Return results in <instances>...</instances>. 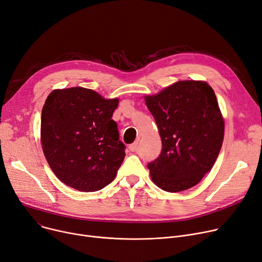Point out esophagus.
Instances as JSON below:
<instances>
[{
  "mask_svg": "<svg viewBox=\"0 0 262 262\" xmlns=\"http://www.w3.org/2000/svg\"><path fill=\"white\" fill-rule=\"evenodd\" d=\"M137 146H138V142H135V143H133V144H131V145L129 146V150L132 151V152H134V151H136Z\"/></svg>",
  "mask_w": 262,
  "mask_h": 262,
  "instance_id": "34e87169",
  "label": "esophagus"
}]
</instances>
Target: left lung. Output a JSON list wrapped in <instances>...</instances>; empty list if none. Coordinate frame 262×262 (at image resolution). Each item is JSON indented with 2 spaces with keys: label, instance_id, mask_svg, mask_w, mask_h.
<instances>
[{
  "label": "left lung",
  "instance_id": "left-lung-1",
  "mask_svg": "<svg viewBox=\"0 0 262 262\" xmlns=\"http://www.w3.org/2000/svg\"><path fill=\"white\" fill-rule=\"evenodd\" d=\"M145 99L163 144L159 158L147 165L152 181L168 192L193 187L210 171L223 143L213 90L203 81H179Z\"/></svg>",
  "mask_w": 262,
  "mask_h": 262
}]
</instances>
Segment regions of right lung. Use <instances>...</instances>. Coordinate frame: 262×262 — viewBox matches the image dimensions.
I'll list each match as a JSON object with an SVG mask.
<instances>
[{
  "label": "right lung",
  "mask_w": 262,
  "mask_h": 262,
  "mask_svg": "<svg viewBox=\"0 0 262 262\" xmlns=\"http://www.w3.org/2000/svg\"><path fill=\"white\" fill-rule=\"evenodd\" d=\"M118 99L84 88L55 90L42 109L41 144L56 177L79 191H97L115 179L125 159L112 119Z\"/></svg>",
  "instance_id": "obj_1"
}]
</instances>
